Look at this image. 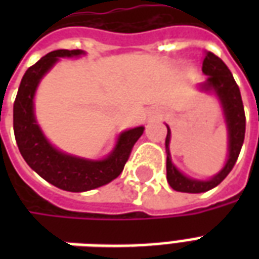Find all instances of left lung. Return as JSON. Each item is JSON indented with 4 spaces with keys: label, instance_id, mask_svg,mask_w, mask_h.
<instances>
[{
    "label": "left lung",
    "instance_id": "left-lung-1",
    "mask_svg": "<svg viewBox=\"0 0 259 259\" xmlns=\"http://www.w3.org/2000/svg\"><path fill=\"white\" fill-rule=\"evenodd\" d=\"M202 72L208 76L206 81L202 84L205 90H213L222 101L223 111L226 116V123L229 130V157L225 168L213 176L211 180L201 182L186 178L175 168L169 154V141H170V130L168 127V135L165 140L166 146V179L170 187L182 193H204L217 187L233 169L234 163L239 158L240 150L244 143L245 135V113L241 94L237 83L234 81L233 74L230 73L229 68L225 65L222 59L215 54L208 51L202 62Z\"/></svg>",
    "mask_w": 259,
    "mask_h": 259
}]
</instances>
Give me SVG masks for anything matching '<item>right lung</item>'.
I'll return each instance as SVG.
<instances>
[{"instance_id": "1", "label": "right lung", "mask_w": 259, "mask_h": 259, "mask_svg": "<svg viewBox=\"0 0 259 259\" xmlns=\"http://www.w3.org/2000/svg\"><path fill=\"white\" fill-rule=\"evenodd\" d=\"M81 50H55L44 55L26 70L14 102V133L19 151L34 172L58 189L87 191L109 183L122 174L136 141L144 127H135L119 136L112 154L102 161H87L55 150L42 136L33 113V97L37 84L61 57H77Z\"/></svg>"}]
</instances>
